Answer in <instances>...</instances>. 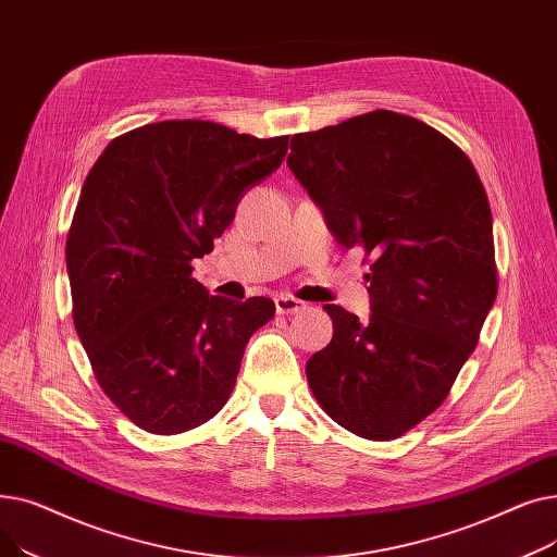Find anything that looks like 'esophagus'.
<instances>
[{
    "label": "esophagus",
    "instance_id": "esophagus-1",
    "mask_svg": "<svg viewBox=\"0 0 557 557\" xmlns=\"http://www.w3.org/2000/svg\"><path fill=\"white\" fill-rule=\"evenodd\" d=\"M275 309H277V313H282V315H290V313L302 311V309H305V302L298 300V298H294V296H277V298H275Z\"/></svg>",
    "mask_w": 557,
    "mask_h": 557
}]
</instances>
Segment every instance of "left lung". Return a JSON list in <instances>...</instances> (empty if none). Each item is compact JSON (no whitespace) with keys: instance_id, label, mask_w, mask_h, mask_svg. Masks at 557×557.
<instances>
[{"instance_id":"obj_1","label":"left lung","mask_w":557,"mask_h":557,"mask_svg":"<svg viewBox=\"0 0 557 557\" xmlns=\"http://www.w3.org/2000/svg\"><path fill=\"white\" fill-rule=\"evenodd\" d=\"M286 164L336 242L374 257L370 320L325 305L334 336L307 382L334 422L393 441L445 401L494 305L485 189L451 139L391 110L294 135Z\"/></svg>"}]
</instances>
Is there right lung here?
Returning a JSON list of instances; mask_svg holds the SVG:
<instances>
[{"instance_id":"obj_1","label":"right lung","mask_w":557,"mask_h":557,"mask_svg":"<svg viewBox=\"0 0 557 557\" xmlns=\"http://www.w3.org/2000/svg\"><path fill=\"white\" fill-rule=\"evenodd\" d=\"M200 120L114 137L87 173L65 259L76 334L110 401L139 429L183 433L227 401L269 298L234 302L191 277L248 189L286 156Z\"/></svg>"}]
</instances>
